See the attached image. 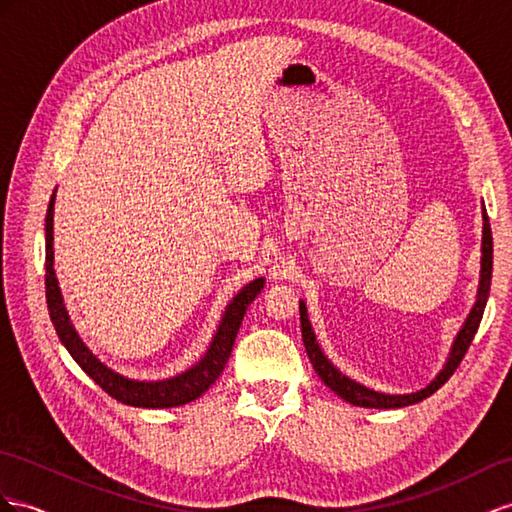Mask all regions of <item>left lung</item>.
Returning <instances> with one entry per match:
<instances>
[{"instance_id": "obj_1", "label": "left lung", "mask_w": 512, "mask_h": 512, "mask_svg": "<svg viewBox=\"0 0 512 512\" xmlns=\"http://www.w3.org/2000/svg\"><path fill=\"white\" fill-rule=\"evenodd\" d=\"M480 251H482V257H480V281H478L476 303H474V307H471L469 316L465 318L461 331L456 333L452 348H450V355H448V359H445L443 368L424 389H419V391H411V393L376 391L372 387H365V385L357 383L355 378L346 376L342 370H337L335 365L329 361V357L322 352L318 339H316V333H313V326L309 322L305 300H300V329H303L305 350H307L313 370H316L318 376L322 378V383L331 391H335L339 398H344L346 402L355 404V406H365V409H400V406L422 402L428 396H432V393H435L454 374L458 363L463 361L471 339H474V335L478 331L484 307H487V300H489L491 274H493V235H491L489 216H487V209H484V205H482V246H480Z\"/></svg>"}]
</instances>
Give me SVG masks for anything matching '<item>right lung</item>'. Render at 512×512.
Wrapping results in <instances>:
<instances>
[{
  "label": "right lung",
  "mask_w": 512,
  "mask_h": 512,
  "mask_svg": "<svg viewBox=\"0 0 512 512\" xmlns=\"http://www.w3.org/2000/svg\"><path fill=\"white\" fill-rule=\"evenodd\" d=\"M54 205H56V190L51 194L47 216H45V296L49 307V318L54 322V329L60 337L64 348L75 363L93 378V381L106 391L114 400H119L129 406H142V409H170V406L188 404L216 383V378L225 370V363L233 350V342L238 337L240 324L248 305L253 303L255 296L264 290L266 279L259 277L251 283H246L242 290L235 294L225 313L216 326V333L209 342L203 357L196 361L192 368L183 370L170 378H160V381H138L108 368L106 363L97 359L84 342L80 333L69 318V311L64 307V298L56 279L54 268Z\"/></svg>",
  "instance_id": "obj_1"
}]
</instances>
